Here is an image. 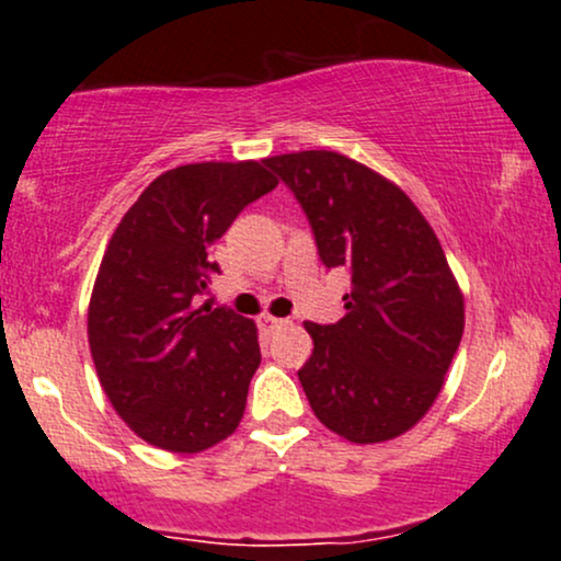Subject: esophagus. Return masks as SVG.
<instances>
[{
  "mask_svg": "<svg viewBox=\"0 0 561 561\" xmlns=\"http://www.w3.org/2000/svg\"><path fill=\"white\" fill-rule=\"evenodd\" d=\"M261 330L263 332H274V330H279V327H285L287 324V319H276V317H261Z\"/></svg>",
  "mask_w": 561,
  "mask_h": 561,
  "instance_id": "34e87169",
  "label": "esophagus"
}]
</instances>
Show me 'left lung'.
<instances>
[{"label":"left lung","mask_w":561,"mask_h":561,"mask_svg":"<svg viewBox=\"0 0 561 561\" xmlns=\"http://www.w3.org/2000/svg\"><path fill=\"white\" fill-rule=\"evenodd\" d=\"M311 221L327 268H351L345 317L306 321L298 371L317 420L345 440L385 443L433 409L465 334V295L433 227L382 173L332 150L266 158Z\"/></svg>","instance_id":"obj_1"}]
</instances>
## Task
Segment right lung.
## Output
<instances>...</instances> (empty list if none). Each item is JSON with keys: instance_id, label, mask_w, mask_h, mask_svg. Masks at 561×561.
I'll return each instance as SVG.
<instances>
[{"instance_id": "obj_1", "label": "right lung", "mask_w": 561, "mask_h": 561, "mask_svg": "<svg viewBox=\"0 0 561 561\" xmlns=\"http://www.w3.org/2000/svg\"><path fill=\"white\" fill-rule=\"evenodd\" d=\"M263 163L208 160L160 173L121 218L96 272L89 300L96 377L115 414L171 454L227 440L261 364L255 321L197 298L218 272L210 244L279 184Z\"/></svg>"}]
</instances>
